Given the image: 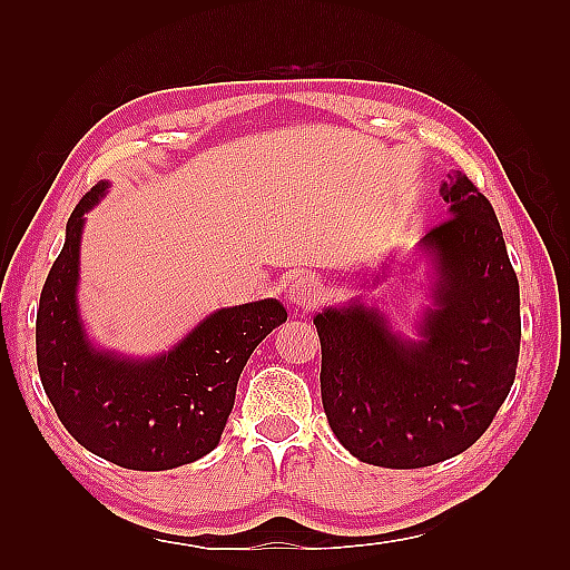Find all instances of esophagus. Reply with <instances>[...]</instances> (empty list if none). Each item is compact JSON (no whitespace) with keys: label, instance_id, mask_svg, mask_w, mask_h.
<instances>
[{"label":"esophagus","instance_id":"obj_1","mask_svg":"<svg viewBox=\"0 0 570 570\" xmlns=\"http://www.w3.org/2000/svg\"><path fill=\"white\" fill-rule=\"evenodd\" d=\"M288 304L296 306V308H304L311 311L313 306L321 304L323 298V286L316 276L311 274H298L292 284H288Z\"/></svg>","mask_w":570,"mask_h":570}]
</instances>
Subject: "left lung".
<instances>
[{
	"mask_svg": "<svg viewBox=\"0 0 570 570\" xmlns=\"http://www.w3.org/2000/svg\"><path fill=\"white\" fill-rule=\"evenodd\" d=\"M441 196L451 217L421 239L435 284L419 341L394 335L362 304L313 318L325 416L370 465L426 468L468 451L514 384L519 282L498 215L463 171L448 174Z\"/></svg>",
	"mask_w": 570,
	"mask_h": 570,
	"instance_id": "1",
	"label": "left lung"
}]
</instances>
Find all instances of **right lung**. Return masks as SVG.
Here are the masks:
<instances>
[{
  "label": "right lung",
  "instance_id": "1",
  "mask_svg": "<svg viewBox=\"0 0 570 570\" xmlns=\"http://www.w3.org/2000/svg\"><path fill=\"white\" fill-rule=\"evenodd\" d=\"M107 184L92 186L66 225V245L46 276L36 313L41 384L66 431L90 453L129 470H171L220 443L237 380L286 308L276 298L220 308L174 350L151 360L95 350L78 316L85 213Z\"/></svg>",
  "mask_w": 570,
  "mask_h": 570
}]
</instances>
